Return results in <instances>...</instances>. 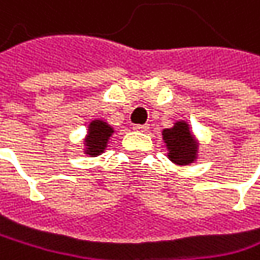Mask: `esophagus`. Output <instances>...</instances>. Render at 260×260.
I'll return each mask as SVG.
<instances>
[{
  "mask_svg": "<svg viewBox=\"0 0 260 260\" xmlns=\"http://www.w3.org/2000/svg\"><path fill=\"white\" fill-rule=\"evenodd\" d=\"M133 130L135 132H147L148 130V125L144 124V125H133Z\"/></svg>",
  "mask_w": 260,
  "mask_h": 260,
  "instance_id": "34e87169",
  "label": "esophagus"
}]
</instances>
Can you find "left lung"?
<instances>
[{
  "label": "left lung",
  "instance_id": "8db88e82",
  "mask_svg": "<svg viewBox=\"0 0 260 260\" xmlns=\"http://www.w3.org/2000/svg\"><path fill=\"white\" fill-rule=\"evenodd\" d=\"M162 141L167 148V157L176 166H190L199 157L201 142L184 119L173 122V127L162 130Z\"/></svg>",
  "mask_w": 260,
  "mask_h": 260
}]
</instances>
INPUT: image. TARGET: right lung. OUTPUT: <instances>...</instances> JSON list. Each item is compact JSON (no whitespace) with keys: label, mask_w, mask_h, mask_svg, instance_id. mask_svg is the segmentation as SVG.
Returning <instances> with one entry per match:
<instances>
[{"label":"right lung","mask_w":260,"mask_h":260,"mask_svg":"<svg viewBox=\"0 0 260 260\" xmlns=\"http://www.w3.org/2000/svg\"><path fill=\"white\" fill-rule=\"evenodd\" d=\"M115 128L104 119H91L87 125V133L82 139V153L91 157L103 154L113 136Z\"/></svg>","instance_id":"right-lung-1"}]
</instances>
